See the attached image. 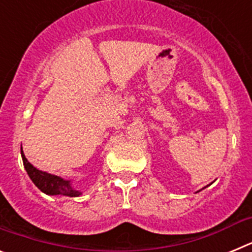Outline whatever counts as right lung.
I'll list each match as a JSON object with an SVG mask.
<instances>
[{
	"mask_svg": "<svg viewBox=\"0 0 252 252\" xmlns=\"http://www.w3.org/2000/svg\"><path fill=\"white\" fill-rule=\"evenodd\" d=\"M21 158L28 175L32 180V183L43 193L48 195H66V197H79V195H82L81 190L73 188L70 180H65L63 178L58 177V175L39 170L32 164H30L26 159L24 151H22V148Z\"/></svg>",
	"mask_w": 252,
	"mask_h": 252,
	"instance_id": "right-lung-1",
	"label": "right lung"
}]
</instances>
